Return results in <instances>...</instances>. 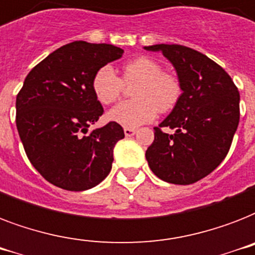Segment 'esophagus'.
<instances>
[{
    "instance_id": "34e87169",
    "label": "esophagus",
    "mask_w": 255,
    "mask_h": 255,
    "mask_svg": "<svg viewBox=\"0 0 255 255\" xmlns=\"http://www.w3.org/2000/svg\"><path fill=\"white\" fill-rule=\"evenodd\" d=\"M124 133H125L126 137H133L134 134L137 133V130L131 129V128H125V129H124Z\"/></svg>"
}]
</instances>
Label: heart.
<instances>
[{"label": "heart", "instance_id": "obj_1", "mask_svg": "<svg viewBox=\"0 0 255 255\" xmlns=\"http://www.w3.org/2000/svg\"><path fill=\"white\" fill-rule=\"evenodd\" d=\"M124 84L134 85L133 101L118 104L109 112V120L124 128H138L151 122L158 111H172L182 97V83L172 73L163 72L159 63L147 56L130 60L118 77L112 66L105 64L92 77L93 95L104 105L116 103L122 95Z\"/></svg>", "mask_w": 255, "mask_h": 255}]
</instances>
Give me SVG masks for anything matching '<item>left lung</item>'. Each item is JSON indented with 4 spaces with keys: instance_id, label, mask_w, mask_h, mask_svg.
Here are the masks:
<instances>
[{
    "instance_id": "8db88e82",
    "label": "left lung",
    "mask_w": 255,
    "mask_h": 255,
    "mask_svg": "<svg viewBox=\"0 0 255 255\" xmlns=\"http://www.w3.org/2000/svg\"><path fill=\"white\" fill-rule=\"evenodd\" d=\"M182 83V97L146 150L148 167L172 184H192L209 175L231 148L240 122V92L232 77L208 56L182 44H154ZM162 127L174 130L164 133Z\"/></svg>"
}]
</instances>
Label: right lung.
<instances>
[{
  "instance_id": "obj_1",
  "label": "right lung",
  "mask_w": 255,
  "mask_h": 255,
  "mask_svg": "<svg viewBox=\"0 0 255 255\" xmlns=\"http://www.w3.org/2000/svg\"><path fill=\"white\" fill-rule=\"evenodd\" d=\"M122 54L113 44L76 40L51 52L24 79L15 124L28 160L51 184L85 191L111 172L113 148L125 137L122 126L112 121L87 131L104 113L93 75Z\"/></svg>"
}]
</instances>
